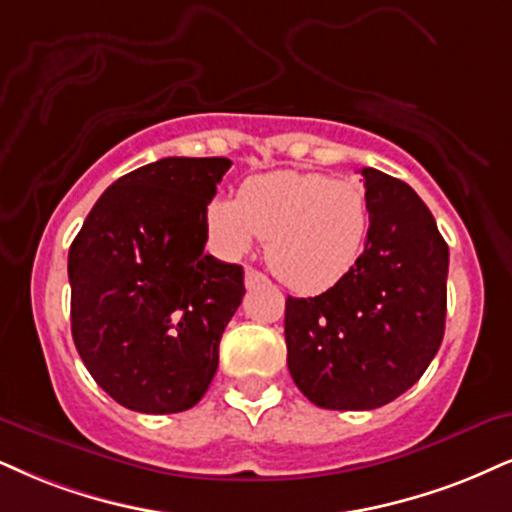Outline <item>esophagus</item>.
<instances>
[{
	"label": "esophagus",
	"mask_w": 512,
	"mask_h": 512,
	"mask_svg": "<svg viewBox=\"0 0 512 512\" xmlns=\"http://www.w3.org/2000/svg\"><path fill=\"white\" fill-rule=\"evenodd\" d=\"M261 282H266V275L258 273V270H254V268H246V273H244V285L246 287L261 285Z\"/></svg>",
	"instance_id": "34e87169"
}]
</instances>
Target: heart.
Wrapping results in <instances>:
<instances>
[{"mask_svg":"<svg viewBox=\"0 0 512 512\" xmlns=\"http://www.w3.org/2000/svg\"><path fill=\"white\" fill-rule=\"evenodd\" d=\"M208 230L225 256H244L268 239L273 273L301 294L325 292L361 261L370 232L365 189L320 173L275 170L249 178L239 197L208 204Z\"/></svg>","mask_w":512,"mask_h":512,"instance_id":"b5f03b06","label":"heart"}]
</instances>
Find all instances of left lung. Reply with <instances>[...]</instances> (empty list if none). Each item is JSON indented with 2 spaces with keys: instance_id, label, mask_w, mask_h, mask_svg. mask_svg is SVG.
I'll list each match as a JSON object with an SVG mask.
<instances>
[{
  "instance_id": "left-lung-1",
  "label": "left lung",
  "mask_w": 512,
  "mask_h": 512,
  "mask_svg": "<svg viewBox=\"0 0 512 512\" xmlns=\"http://www.w3.org/2000/svg\"><path fill=\"white\" fill-rule=\"evenodd\" d=\"M370 232L356 268L285 304L287 365L308 401L372 410L420 380L444 339L449 246L406 182L363 168Z\"/></svg>"
}]
</instances>
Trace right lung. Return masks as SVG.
<instances>
[{
    "label": "right lung",
    "mask_w": 512,
    "mask_h": 512,
    "mask_svg": "<svg viewBox=\"0 0 512 512\" xmlns=\"http://www.w3.org/2000/svg\"><path fill=\"white\" fill-rule=\"evenodd\" d=\"M230 159L168 156L106 189L68 251L71 332L113 401L166 415L197 406L242 304L244 270L204 254L206 206Z\"/></svg>",
    "instance_id": "1"
}]
</instances>
